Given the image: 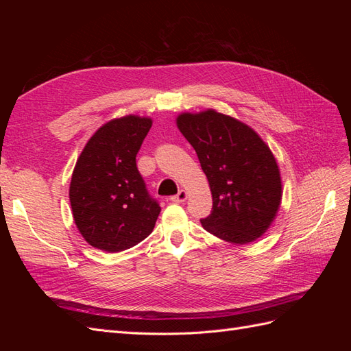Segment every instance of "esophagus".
<instances>
[{
	"label": "esophagus",
	"instance_id": "esophagus-1",
	"mask_svg": "<svg viewBox=\"0 0 351 351\" xmlns=\"http://www.w3.org/2000/svg\"><path fill=\"white\" fill-rule=\"evenodd\" d=\"M169 199H171V202H174V204H182V202H184L187 199V192L186 190H180L177 195L171 196Z\"/></svg>",
	"mask_w": 351,
	"mask_h": 351
}]
</instances>
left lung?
Instances as JSON below:
<instances>
[{
	"instance_id": "1",
	"label": "left lung",
	"mask_w": 351,
	"mask_h": 351,
	"mask_svg": "<svg viewBox=\"0 0 351 351\" xmlns=\"http://www.w3.org/2000/svg\"><path fill=\"white\" fill-rule=\"evenodd\" d=\"M209 182L210 214L200 219L210 234L246 244L277 215L282 187L277 161L259 134L230 115L208 110L177 117Z\"/></svg>"
}]
</instances>
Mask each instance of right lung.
Listing matches in <instances>:
<instances>
[{
    "mask_svg": "<svg viewBox=\"0 0 351 351\" xmlns=\"http://www.w3.org/2000/svg\"><path fill=\"white\" fill-rule=\"evenodd\" d=\"M152 125L125 115L97 130L82 151L70 183L74 222L90 246L108 253L136 246L151 234L161 206L136 165Z\"/></svg>",
    "mask_w": 351,
    "mask_h": 351,
    "instance_id": "1",
    "label": "right lung"
}]
</instances>
